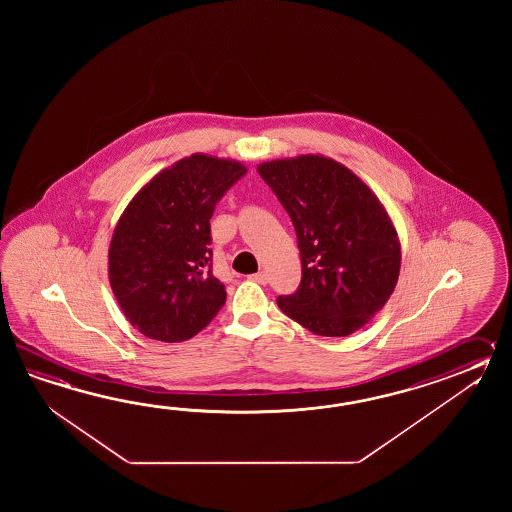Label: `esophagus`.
Wrapping results in <instances>:
<instances>
[{
  "mask_svg": "<svg viewBox=\"0 0 512 512\" xmlns=\"http://www.w3.org/2000/svg\"><path fill=\"white\" fill-rule=\"evenodd\" d=\"M252 282L261 283V285H265V283H269V274L267 272H256V274H251Z\"/></svg>",
  "mask_w": 512,
  "mask_h": 512,
  "instance_id": "esophagus-1",
  "label": "esophagus"
}]
</instances>
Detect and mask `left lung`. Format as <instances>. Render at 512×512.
Masks as SVG:
<instances>
[{
  "mask_svg": "<svg viewBox=\"0 0 512 512\" xmlns=\"http://www.w3.org/2000/svg\"><path fill=\"white\" fill-rule=\"evenodd\" d=\"M291 216L300 289L276 302L320 337H348L381 311L399 280L401 243L386 208L359 175L305 153L258 166Z\"/></svg>",
  "mask_w": 512,
  "mask_h": 512,
  "instance_id": "1",
  "label": "left lung"
}]
</instances>
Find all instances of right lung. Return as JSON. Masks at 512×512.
Instances as JSON below:
<instances>
[{
	"label": "right lung",
	"instance_id": "1",
	"mask_svg": "<svg viewBox=\"0 0 512 512\" xmlns=\"http://www.w3.org/2000/svg\"><path fill=\"white\" fill-rule=\"evenodd\" d=\"M245 174L240 161L192 153L153 175L124 208L109 243V285L144 337L188 340L225 304V285L212 274L210 218Z\"/></svg>",
	"mask_w": 512,
	"mask_h": 512
}]
</instances>
